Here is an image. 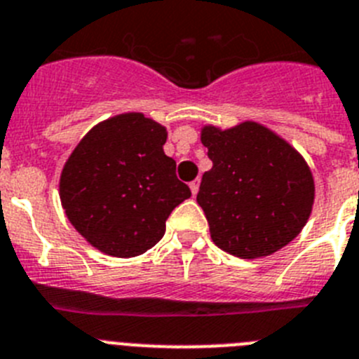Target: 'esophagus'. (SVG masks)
<instances>
[{
	"mask_svg": "<svg viewBox=\"0 0 359 359\" xmlns=\"http://www.w3.org/2000/svg\"><path fill=\"white\" fill-rule=\"evenodd\" d=\"M198 186H201V179H195V180H191V182H189V189H191L193 195H197V193H198Z\"/></svg>",
	"mask_w": 359,
	"mask_h": 359,
	"instance_id": "obj_1",
	"label": "esophagus"
}]
</instances>
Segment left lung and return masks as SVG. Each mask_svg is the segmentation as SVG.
<instances>
[{
	"instance_id": "8db88e82",
	"label": "left lung",
	"mask_w": 359,
	"mask_h": 359,
	"mask_svg": "<svg viewBox=\"0 0 359 359\" xmlns=\"http://www.w3.org/2000/svg\"><path fill=\"white\" fill-rule=\"evenodd\" d=\"M201 141L213 168L202 175L197 202L218 248L253 260L300 235L313 211L314 179L285 139L244 121L227 130L208 124Z\"/></svg>"
}]
</instances>
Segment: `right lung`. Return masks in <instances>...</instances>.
<instances>
[{"label": "right lung", "instance_id": "obj_1", "mask_svg": "<svg viewBox=\"0 0 359 359\" xmlns=\"http://www.w3.org/2000/svg\"><path fill=\"white\" fill-rule=\"evenodd\" d=\"M166 128L130 111L102 121L65 162L59 197L83 238L110 257L130 258L154 248L166 220L191 191L164 154Z\"/></svg>", "mask_w": 359, "mask_h": 359}]
</instances>
